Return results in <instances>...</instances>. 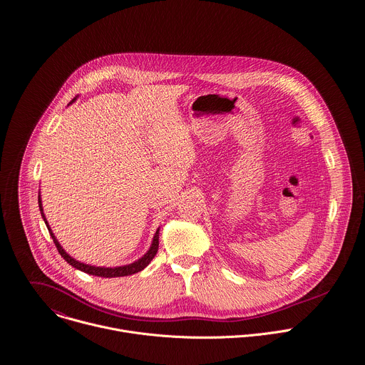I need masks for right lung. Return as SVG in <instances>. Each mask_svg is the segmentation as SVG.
Wrapping results in <instances>:
<instances>
[{
    "instance_id": "1",
    "label": "right lung",
    "mask_w": 365,
    "mask_h": 365,
    "mask_svg": "<svg viewBox=\"0 0 365 365\" xmlns=\"http://www.w3.org/2000/svg\"><path fill=\"white\" fill-rule=\"evenodd\" d=\"M73 101H74V100H73ZM38 205H40L41 216H43V219H44V222H46V225H47V220H46L44 213H43L41 199H38ZM48 232H50V235H51V237H53V242H54V245H56L58 254L67 261V264H70L71 267H74V268H77V269H80V271H83V272H86V274L96 275V277H101V278L128 277V275H133V274H136V272H140L142 269H145V268L150 264V261L155 258V255L158 254V250H159V230H156V235H155V237H153V244H152L150 250L148 251V254H146L143 258H140L139 261H136V262H133V264H130V265H125V267H118V268H100V267L86 265V264H81V262L73 259V258H71L68 254H66V251L61 248V245L58 244V240L56 239V236L53 235V232H51L50 227H48Z\"/></svg>"
}]
</instances>
